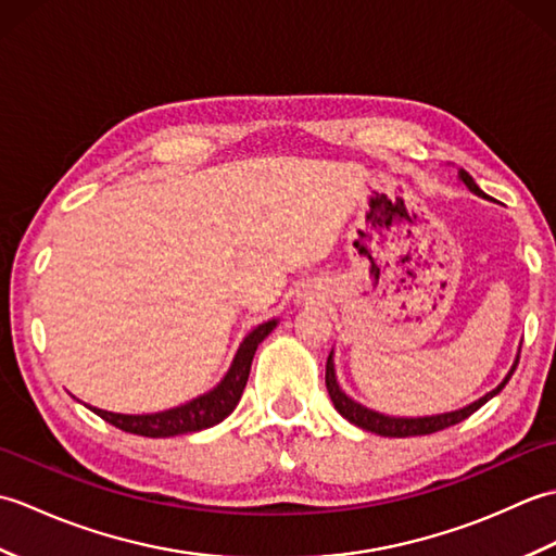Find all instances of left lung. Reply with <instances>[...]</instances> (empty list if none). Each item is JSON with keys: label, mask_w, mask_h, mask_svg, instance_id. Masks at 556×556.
Wrapping results in <instances>:
<instances>
[{"label": "left lung", "mask_w": 556, "mask_h": 556, "mask_svg": "<svg viewBox=\"0 0 556 556\" xmlns=\"http://www.w3.org/2000/svg\"><path fill=\"white\" fill-rule=\"evenodd\" d=\"M458 179L464 181L468 186V191H473L476 195L480 198H488L485 193L480 191V186L473 181V176H470L466 169H458ZM521 353V351H518ZM518 365V358L516 363L511 365L509 375L504 377L502 384L497 389H492V392H488L485 396H480L478 401H473V404H468L464 408L458 410H452V413H440V416H425V418H392V416H384V413H377V410H370L361 406L358 401H353L351 396H346L344 392H341V387L337 382V372H334V358L332 353H329L327 358V372H325V384H327V392H329V399H332L334 408L344 416L349 422L358 425V428L368 430V432H375V434H382V437H416V434H432V432H440L444 428H452V425L466 420L468 416H473V413L482 406L488 404V401L492 396H497L502 389L506 387V382L511 380V375L516 370Z\"/></svg>", "instance_id": "left-lung-1"}]
</instances>
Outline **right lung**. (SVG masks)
I'll list each match as a JSON object with an SVG mask.
<instances>
[{
	"label": "right lung",
	"instance_id": "add662e5",
	"mask_svg": "<svg viewBox=\"0 0 556 556\" xmlns=\"http://www.w3.org/2000/svg\"><path fill=\"white\" fill-rule=\"evenodd\" d=\"M275 327H277V320L257 325L253 332L243 339L239 351H236L231 368L227 370V375H224V380L215 389H210L207 394L188 401L184 406L160 410V413H146V416H124V413L102 410L96 406H88V408L92 413H98L102 420L114 425V428L131 434H143V437H174V434L212 428V425H217L227 418L236 408V404L241 401L248 375H251L255 349Z\"/></svg>",
	"mask_w": 556,
	"mask_h": 556
}]
</instances>
